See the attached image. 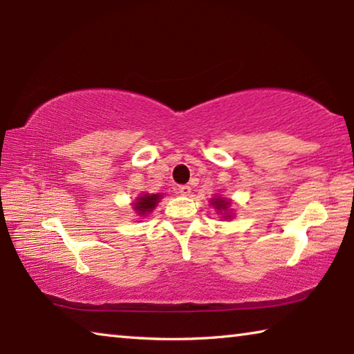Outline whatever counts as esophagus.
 <instances>
[{"mask_svg":"<svg viewBox=\"0 0 354 354\" xmlns=\"http://www.w3.org/2000/svg\"><path fill=\"white\" fill-rule=\"evenodd\" d=\"M178 192H179V194H181L183 196H189V195L192 194V187H190V185H187V184H185V185H179Z\"/></svg>","mask_w":354,"mask_h":354,"instance_id":"34e87169","label":"esophagus"}]
</instances>
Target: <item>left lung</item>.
<instances>
[{"mask_svg":"<svg viewBox=\"0 0 354 354\" xmlns=\"http://www.w3.org/2000/svg\"><path fill=\"white\" fill-rule=\"evenodd\" d=\"M209 205H211L215 209V211H217L218 217L221 220L234 218V211H232V201L230 198L215 195L214 198L209 200Z\"/></svg>","mask_w":354,"mask_h":354,"instance_id":"8db88e82","label":"left lung"}]
</instances>
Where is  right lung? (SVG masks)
I'll return each instance as SVG.
<instances>
[{"label":"right lung","mask_w":354,"mask_h":354,"mask_svg":"<svg viewBox=\"0 0 354 354\" xmlns=\"http://www.w3.org/2000/svg\"><path fill=\"white\" fill-rule=\"evenodd\" d=\"M162 198V194H140V196H137L133 201L134 214L140 218L148 217V214H151L154 211L158 203Z\"/></svg>","instance_id":"right-lung-1"}]
</instances>
